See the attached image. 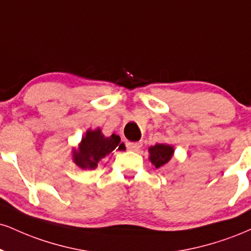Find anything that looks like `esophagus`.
<instances>
[{
	"mask_svg": "<svg viewBox=\"0 0 251 251\" xmlns=\"http://www.w3.org/2000/svg\"><path fill=\"white\" fill-rule=\"evenodd\" d=\"M126 146L129 151H138L143 146V143H140V141L139 143H126Z\"/></svg>",
	"mask_w": 251,
	"mask_h": 251,
	"instance_id": "34e87169",
	"label": "esophagus"
}]
</instances>
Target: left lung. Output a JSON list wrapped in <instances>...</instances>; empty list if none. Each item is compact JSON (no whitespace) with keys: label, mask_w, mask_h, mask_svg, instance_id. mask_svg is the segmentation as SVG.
I'll return each instance as SVG.
<instances>
[{"label":"left lung","mask_w":251,"mask_h":251,"mask_svg":"<svg viewBox=\"0 0 251 251\" xmlns=\"http://www.w3.org/2000/svg\"><path fill=\"white\" fill-rule=\"evenodd\" d=\"M150 161L155 166V168H160L171 161L172 156L174 155V147L168 144H155L149 149Z\"/></svg>","instance_id":"1"}]
</instances>
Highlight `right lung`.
<instances>
[{
    "instance_id": "1",
    "label": "right lung",
    "mask_w": 251,
    "mask_h": 251,
    "mask_svg": "<svg viewBox=\"0 0 251 251\" xmlns=\"http://www.w3.org/2000/svg\"><path fill=\"white\" fill-rule=\"evenodd\" d=\"M125 150V144L120 141L119 135L112 133L105 137L99 127L89 128L78 144V147L72 150V161L81 170H95L98 162L113 151Z\"/></svg>"
}]
</instances>
